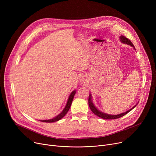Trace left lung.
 Wrapping results in <instances>:
<instances>
[{
    "instance_id": "8db88e82",
    "label": "left lung",
    "mask_w": 156,
    "mask_h": 156,
    "mask_svg": "<svg viewBox=\"0 0 156 156\" xmlns=\"http://www.w3.org/2000/svg\"><path fill=\"white\" fill-rule=\"evenodd\" d=\"M119 40H120V42L121 43L132 46L134 50H136L135 48L134 47V45L132 43V42H131V41L128 38H127L125 36L121 35L119 37ZM137 104H138V102L134 106H133L132 108H130L129 109H128V110H127V111H126L123 112H121V113H119V114H108V113L102 112L99 109H98V108L95 105V104L93 102L92 95L91 92H90L89 97H88V105H89V107H90V108L91 111L95 114V115H97V116H99V117H100V118H101L104 119H117V118H119L122 116H123L125 115V114H126L128 112H129L131 110H132L136 105Z\"/></svg>"
}]
</instances>
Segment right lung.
Returning a JSON list of instances; mask_svg holds the SVG:
<instances>
[{"label":"right lung","mask_w":156,"mask_h":156,"mask_svg":"<svg viewBox=\"0 0 156 156\" xmlns=\"http://www.w3.org/2000/svg\"><path fill=\"white\" fill-rule=\"evenodd\" d=\"M76 90H73L71 94L69 95V98H68V102L66 103V105L64 109H63V111L57 115V116H55V118H54L53 119H47V120H40V121H42V122H55V121H57L60 120L61 119H62L66 114H67V112H68L70 107H71V105L72 104V101L73 100V98H74V96H75V94H76Z\"/></svg>","instance_id":"obj_1"}]
</instances>
